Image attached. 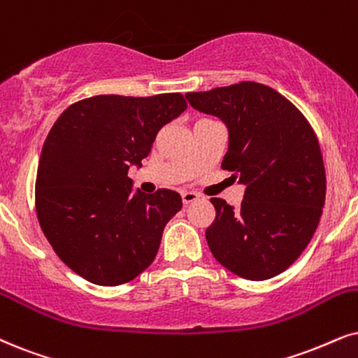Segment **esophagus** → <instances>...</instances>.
<instances>
[{"label":"esophagus","instance_id":"34e87169","mask_svg":"<svg viewBox=\"0 0 358 358\" xmlns=\"http://www.w3.org/2000/svg\"><path fill=\"white\" fill-rule=\"evenodd\" d=\"M200 198V194L194 193V192H182V200L185 205H189V203L196 201Z\"/></svg>","mask_w":358,"mask_h":358}]
</instances>
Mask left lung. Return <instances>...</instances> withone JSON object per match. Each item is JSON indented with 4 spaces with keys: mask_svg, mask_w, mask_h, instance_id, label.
<instances>
[{
    "mask_svg": "<svg viewBox=\"0 0 358 358\" xmlns=\"http://www.w3.org/2000/svg\"><path fill=\"white\" fill-rule=\"evenodd\" d=\"M187 99L228 127L221 169L246 185L238 210L223 198L210 200L216 216L205 233L208 246L239 278H274L302 255L322 216L327 182L317 135L291 101L259 83L188 92Z\"/></svg>",
    "mask_w": 358,
    "mask_h": 358,
    "instance_id": "obj_1",
    "label": "left lung"
}]
</instances>
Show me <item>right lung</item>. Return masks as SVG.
<instances>
[{"mask_svg":"<svg viewBox=\"0 0 358 358\" xmlns=\"http://www.w3.org/2000/svg\"><path fill=\"white\" fill-rule=\"evenodd\" d=\"M185 110L180 92L108 94L74 102L54 122L36 175V213L52 250L80 278L119 286L155 259L182 196L165 188L134 194L127 175Z\"/></svg>","mask_w":358,"mask_h":358,"instance_id":"obj_1","label":"right lung"}]
</instances>
